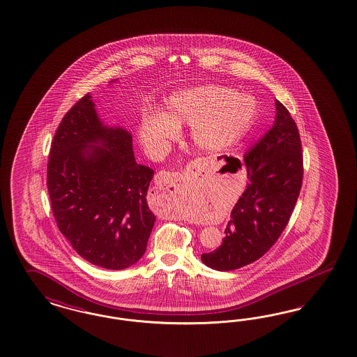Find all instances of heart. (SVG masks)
Here are the masks:
<instances>
[{"instance_id":"obj_1","label":"heart","mask_w":357,"mask_h":357,"mask_svg":"<svg viewBox=\"0 0 357 357\" xmlns=\"http://www.w3.org/2000/svg\"><path fill=\"white\" fill-rule=\"evenodd\" d=\"M255 115L249 98L218 86H205L173 93L164 115H146L140 137L146 144L171 140L181 124L192 126V137L204 151H217L234 144Z\"/></svg>"}]
</instances>
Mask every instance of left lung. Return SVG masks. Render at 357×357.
<instances>
[{"instance_id": "1", "label": "left lung", "mask_w": 357, "mask_h": 357, "mask_svg": "<svg viewBox=\"0 0 357 357\" xmlns=\"http://www.w3.org/2000/svg\"><path fill=\"white\" fill-rule=\"evenodd\" d=\"M274 126L245 155L249 184L234 205L222 243L201 255L211 268L229 271L270 250L290 221L303 181V152L295 120L279 100Z\"/></svg>"}]
</instances>
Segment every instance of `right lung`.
Segmentation results:
<instances>
[{
    "instance_id": "right-lung-1",
    "label": "right lung",
    "mask_w": 357,
    "mask_h": 357,
    "mask_svg": "<svg viewBox=\"0 0 357 357\" xmlns=\"http://www.w3.org/2000/svg\"><path fill=\"white\" fill-rule=\"evenodd\" d=\"M153 173L136 162L131 133L103 126L90 93L67 111L50 148L47 190L59 231L82 258L123 270L143 257L156 220L146 202Z\"/></svg>"
}]
</instances>
